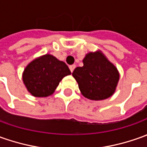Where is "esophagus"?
<instances>
[{"label": "esophagus", "mask_w": 147, "mask_h": 147, "mask_svg": "<svg viewBox=\"0 0 147 147\" xmlns=\"http://www.w3.org/2000/svg\"><path fill=\"white\" fill-rule=\"evenodd\" d=\"M76 65H75V64L70 66L69 68H70V70H71V72H73V71H74V69L76 68Z\"/></svg>", "instance_id": "34e87169"}]
</instances>
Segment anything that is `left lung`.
Masks as SVG:
<instances>
[{"label":"left lung","mask_w":147,"mask_h":147,"mask_svg":"<svg viewBox=\"0 0 147 147\" xmlns=\"http://www.w3.org/2000/svg\"><path fill=\"white\" fill-rule=\"evenodd\" d=\"M83 67L72 72L81 94L92 100H102L114 94L119 81L117 68L101 51L87 53Z\"/></svg>","instance_id":"1"}]
</instances>
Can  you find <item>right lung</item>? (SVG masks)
<instances>
[{
    "mask_svg": "<svg viewBox=\"0 0 147 147\" xmlns=\"http://www.w3.org/2000/svg\"><path fill=\"white\" fill-rule=\"evenodd\" d=\"M71 71L64 62L51 54L37 57L24 69L22 81L27 91L36 97L52 95L59 82Z\"/></svg>",
    "mask_w": 147,
    "mask_h": 147,
    "instance_id": "right-lung-1",
    "label": "right lung"
}]
</instances>
